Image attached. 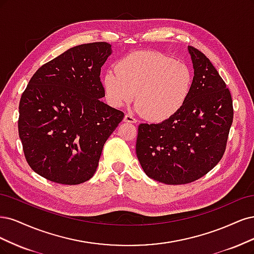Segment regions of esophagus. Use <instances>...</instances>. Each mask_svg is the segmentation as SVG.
I'll return each instance as SVG.
<instances>
[{"instance_id": "obj_1", "label": "esophagus", "mask_w": 254, "mask_h": 254, "mask_svg": "<svg viewBox=\"0 0 254 254\" xmlns=\"http://www.w3.org/2000/svg\"><path fill=\"white\" fill-rule=\"evenodd\" d=\"M125 121L128 122V124H136V122H137V120L132 115H129V114H126Z\"/></svg>"}]
</instances>
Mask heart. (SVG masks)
Returning <instances> with one entry per match:
<instances>
[{
    "mask_svg": "<svg viewBox=\"0 0 254 254\" xmlns=\"http://www.w3.org/2000/svg\"><path fill=\"white\" fill-rule=\"evenodd\" d=\"M102 86L113 108L129 103L136 94V105L152 121H163L182 110L193 86V73L186 64L155 51L126 55L106 71Z\"/></svg>",
    "mask_w": 254,
    "mask_h": 254,
    "instance_id": "obj_1",
    "label": "heart"
}]
</instances>
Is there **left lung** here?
I'll return each mask as SVG.
<instances>
[{
    "label": "left lung",
    "instance_id": "obj_1",
    "mask_svg": "<svg viewBox=\"0 0 254 254\" xmlns=\"http://www.w3.org/2000/svg\"><path fill=\"white\" fill-rule=\"evenodd\" d=\"M188 50L194 77L187 102L161 124L138 127V160L146 175L166 185L190 184L213 169L224 156L233 121L225 81L200 51Z\"/></svg>",
    "mask_w": 254,
    "mask_h": 254
}]
</instances>
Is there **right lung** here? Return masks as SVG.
Listing matches in <instances>:
<instances>
[{"instance_id": "add662e5", "label": "right lung", "mask_w": 254, "mask_h": 254, "mask_svg": "<svg viewBox=\"0 0 254 254\" xmlns=\"http://www.w3.org/2000/svg\"><path fill=\"white\" fill-rule=\"evenodd\" d=\"M111 44L69 48L42 65L19 105V136L29 167L48 181L79 185L92 178L103 145L125 117L105 104L100 81Z\"/></svg>"}]
</instances>
